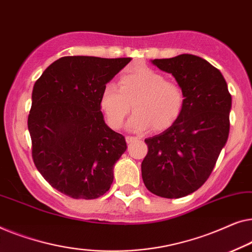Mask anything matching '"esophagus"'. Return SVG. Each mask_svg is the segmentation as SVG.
I'll return each mask as SVG.
<instances>
[{"label":"esophagus","mask_w":252,"mask_h":252,"mask_svg":"<svg viewBox=\"0 0 252 252\" xmlns=\"http://www.w3.org/2000/svg\"><path fill=\"white\" fill-rule=\"evenodd\" d=\"M138 138L137 137H133V136H126V141L127 144H131L132 143V141H134V140H137Z\"/></svg>","instance_id":"34e87169"}]
</instances>
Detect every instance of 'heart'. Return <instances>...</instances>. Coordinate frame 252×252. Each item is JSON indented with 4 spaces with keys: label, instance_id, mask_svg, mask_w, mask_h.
<instances>
[{
    "label": "heart",
    "instance_id": "obj_1",
    "mask_svg": "<svg viewBox=\"0 0 252 252\" xmlns=\"http://www.w3.org/2000/svg\"><path fill=\"white\" fill-rule=\"evenodd\" d=\"M134 113L127 126L141 131L153 127L163 131L175 125L182 115L185 94L175 81L165 80L157 70L141 67L120 77L119 88L106 84L100 95V108L113 129H120L131 109Z\"/></svg>",
    "mask_w": 252,
    "mask_h": 252
}]
</instances>
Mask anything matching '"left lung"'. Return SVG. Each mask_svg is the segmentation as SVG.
Segmentation results:
<instances>
[{
	"instance_id": "1",
	"label": "left lung",
	"mask_w": 252,
	"mask_h": 252,
	"mask_svg": "<svg viewBox=\"0 0 252 252\" xmlns=\"http://www.w3.org/2000/svg\"><path fill=\"white\" fill-rule=\"evenodd\" d=\"M152 63L172 74L185 105L175 125L145 139L148 151L141 177L151 193L179 198L210 177L228 138L232 97L219 69L201 57L184 54Z\"/></svg>"
}]
</instances>
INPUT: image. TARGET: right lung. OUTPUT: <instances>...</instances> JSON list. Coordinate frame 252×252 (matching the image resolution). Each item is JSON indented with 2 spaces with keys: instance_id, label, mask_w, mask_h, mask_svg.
<instances>
[{
  "instance_id": "obj_1",
  "label": "right lung",
  "mask_w": 252,
  "mask_h": 252,
  "mask_svg": "<svg viewBox=\"0 0 252 252\" xmlns=\"http://www.w3.org/2000/svg\"><path fill=\"white\" fill-rule=\"evenodd\" d=\"M131 58L62 57L35 82L28 130L32 158L60 193L92 200L113 183V168L126 150L125 137L106 126L104 87Z\"/></svg>"
}]
</instances>
